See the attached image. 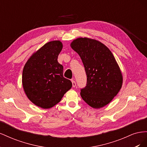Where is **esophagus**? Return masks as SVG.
Here are the masks:
<instances>
[{"label": "esophagus", "instance_id": "1", "mask_svg": "<svg viewBox=\"0 0 147 147\" xmlns=\"http://www.w3.org/2000/svg\"><path fill=\"white\" fill-rule=\"evenodd\" d=\"M72 86L73 87L76 86V82H75V81L74 80V79L72 80Z\"/></svg>", "mask_w": 147, "mask_h": 147}]
</instances>
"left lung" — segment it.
Wrapping results in <instances>:
<instances>
[{
  "instance_id": "8db88e82",
  "label": "left lung",
  "mask_w": 147,
  "mask_h": 147,
  "mask_svg": "<svg viewBox=\"0 0 147 147\" xmlns=\"http://www.w3.org/2000/svg\"><path fill=\"white\" fill-rule=\"evenodd\" d=\"M81 59L87 76L81 89L82 99L91 107L99 109L107 105L121 88L123 76L109 49L103 43L88 38H78L70 44Z\"/></svg>"
}]
</instances>
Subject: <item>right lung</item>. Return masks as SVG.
<instances>
[{"label": "right lung", "mask_w": 147, "mask_h": 147, "mask_svg": "<svg viewBox=\"0 0 147 147\" xmlns=\"http://www.w3.org/2000/svg\"><path fill=\"white\" fill-rule=\"evenodd\" d=\"M62 48L59 40L48 42L34 53L24 67L22 82L26 94L43 109L57 104L72 86L63 77V66L57 62Z\"/></svg>", "instance_id": "add662e5"}]
</instances>
